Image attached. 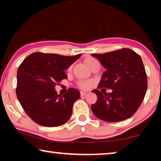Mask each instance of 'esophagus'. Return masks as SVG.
I'll return each instance as SVG.
<instances>
[{
  "mask_svg": "<svg viewBox=\"0 0 161 161\" xmlns=\"http://www.w3.org/2000/svg\"><path fill=\"white\" fill-rule=\"evenodd\" d=\"M87 94V92H80V95H81V96H85V95H86Z\"/></svg>",
  "mask_w": 161,
  "mask_h": 161,
  "instance_id": "esophagus-1",
  "label": "esophagus"
}]
</instances>
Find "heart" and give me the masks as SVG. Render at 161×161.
<instances>
[{"instance_id": "obj_1", "label": "heart", "mask_w": 161, "mask_h": 161, "mask_svg": "<svg viewBox=\"0 0 161 161\" xmlns=\"http://www.w3.org/2000/svg\"><path fill=\"white\" fill-rule=\"evenodd\" d=\"M85 64H87V65L90 67V69H92V67L95 65L96 64H98L99 62L97 61V60H96L94 58H91V57H89L87 58L85 60ZM71 71V66L69 67L68 69V71L69 72H70ZM92 81L91 80H78L77 82H76V85H77V87L81 89V90H88L89 88L91 87V85H92Z\"/></svg>"}]
</instances>
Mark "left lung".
<instances>
[{
  "instance_id": "8db88e82",
  "label": "left lung",
  "mask_w": 161,
  "mask_h": 161,
  "mask_svg": "<svg viewBox=\"0 0 161 161\" xmlns=\"http://www.w3.org/2000/svg\"><path fill=\"white\" fill-rule=\"evenodd\" d=\"M106 69L98 89H111L112 92L95 90L97 100L91 105L96 117L108 122L130 118L137 111L145 97L147 77L140 55L129 48L104 54H92Z\"/></svg>"
}]
</instances>
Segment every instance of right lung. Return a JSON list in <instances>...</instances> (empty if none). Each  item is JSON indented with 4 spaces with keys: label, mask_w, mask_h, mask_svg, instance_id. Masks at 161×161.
<instances>
[{
    "label": "right lung",
    "mask_w": 161,
    "mask_h": 161,
    "mask_svg": "<svg viewBox=\"0 0 161 161\" xmlns=\"http://www.w3.org/2000/svg\"><path fill=\"white\" fill-rule=\"evenodd\" d=\"M80 56L37 52L28 56L19 66L16 95L26 114L35 123L54 127L70 119L73 104L80 93L69 88L67 93L58 95L55 87L67 79L64 70Z\"/></svg>",
    "instance_id": "add662e5"
}]
</instances>
